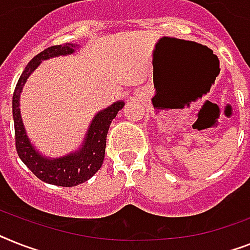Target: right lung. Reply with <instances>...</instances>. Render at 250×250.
Masks as SVG:
<instances>
[{"label":"right lung","mask_w":250,"mask_h":250,"mask_svg":"<svg viewBox=\"0 0 250 250\" xmlns=\"http://www.w3.org/2000/svg\"><path fill=\"white\" fill-rule=\"evenodd\" d=\"M79 48L78 44L65 43L60 46H52L33 57L22 71L20 79L15 86L12 96V116L15 125V146L20 160L26 165L29 170L47 184L59 187H75L84 181L89 180L100 170L104 158L106 138L112 120L125 103L117 101L110 107L100 111L90 123L83 146L79 149L67 156L60 158L44 157L34 148L28 135L20 115V94L22 86L26 83L29 75L38 67L43 60L52 59L57 56L71 55Z\"/></svg>","instance_id":"obj_1"}]
</instances>
